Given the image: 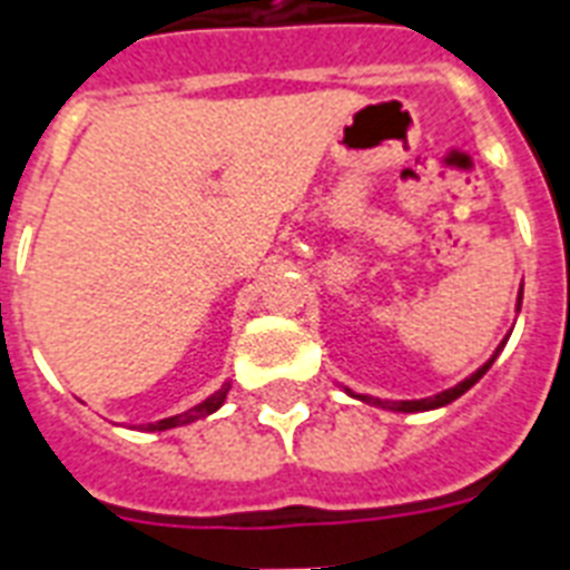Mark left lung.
<instances>
[{
	"instance_id": "8db88e82",
	"label": "left lung",
	"mask_w": 570,
	"mask_h": 570,
	"mask_svg": "<svg viewBox=\"0 0 570 570\" xmlns=\"http://www.w3.org/2000/svg\"><path fill=\"white\" fill-rule=\"evenodd\" d=\"M520 304H523V289L517 293V314H520ZM505 343H508V337L502 343H499L497 353L490 355L488 362L481 364V367H478V371L472 373V376H466V380H463V382H458L454 389H445V391H440V394H433V397H421V401H380V397H371V394H353V391H350V389H343V391H346L350 397H358V401H362V403H371V406H382V410H391V412L440 410V406H449L451 401H458L460 394H466V391L472 389V385H475V382L490 371V364L497 362V355L502 353V346H505Z\"/></svg>"
}]
</instances>
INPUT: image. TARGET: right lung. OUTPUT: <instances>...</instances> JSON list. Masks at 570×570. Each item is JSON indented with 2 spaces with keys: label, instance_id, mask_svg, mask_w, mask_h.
<instances>
[{
  "label": "right lung",
  "instance_id": "1",
  "mask_svg": "<svg viewBox=\"0 0 570 570\" xmlns=\"http://www.w3.org/2000/svg\"><path fill=\"white\" fill-rule=\"evenodd\" d=\"M227 391H229V382H224L220 389L212 394V397H206L203 403H197V406H190L188 412H181V415H173V419H160L155 421V424H149L146 430H169V428H181V424H190V421H197V419H206V415H212V412H217L220 406H224V401H227Z\"/></svg>",
  "mask_w": 570,
  "mask_h": 570
}]
</instances>
